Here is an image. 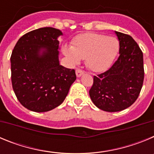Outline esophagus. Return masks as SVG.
<instances>
[{"mask_svg": "<svg viewBox=\"0 0 154 154\" xmlns=\"http://www.w3.org/2000/svg\"><path fill=\"white\" fill-rule=\"evenodd\" d=\"M75 73L77 77H81V76L84 74V71H82V69H77L75 71Z\"/></svg>", "mask_w": 154, "mask_h": 154, "instance_id": "obj_1", "label": "esophagus"}]
</instances>
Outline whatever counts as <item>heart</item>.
<instances>
[{
	"label": "heart",
	"mask_w": 154,
	"mask_h": 154,
	"mask_svg": "<svg viewBox=\"0 0 154 154\" xmlns=\"http://www.w3.org/2000/svg\"><path fill=\"white\" fill-rule=\"evenodd\" d=\"M72 45L63 46L64 55L73 64L85 58L87 66L96 72L108 69L119 51L117 38L93 32L77 35L72 41Z\"/></svg>",
	"instance_id": "1"
}]
</instances>
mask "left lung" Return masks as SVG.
Instances as JSON below:
<instances>
[{
  "label": "left lung",
  "mask_w": 154,
  "mask_h": 154,
  "mask_svg": "<svg viewBox=\"0 0 154 154\" xmlns=\"http://www.w3.org/2000/svg\"><path fill=\"white\" fill-rule=\"evenodd\" d=\"M119 56L112 67L93 77L89 96L96 106L106 112L130 107L138 98L144 79L143 52L130 35L115 31Z\"/></svg>",
  "instance_id": "obj_1"
}]
</instances>
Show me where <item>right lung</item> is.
Listing matches in <instances>:
<instances>
[{"label": "right lung", "mask_w": 154, "mask_h": 154, "mask_svg": "<svg viewBox=\"0 0 154 154\" xmlns=\"http://www.w3.org/2000/svg\"><path fill=\"white\" fill-rule=\"evenodd\" d=\"M60 35V30L51 27L34 30L21 37L12 51L14 92L33 112H48L62 104L76 79L74 69L59 65Z\"/></svg>", "instance_id": "1"}]
</instances>
